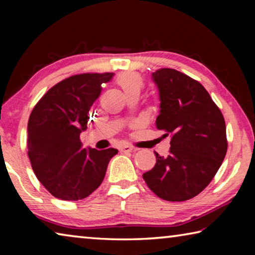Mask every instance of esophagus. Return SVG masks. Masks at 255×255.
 <instances>
[{
    "mask_svg": "<svg viewBox=\"0 0 255 255\" xmlns=\"http://www.w3.org/2000/svg\"><path fill=\"white\" fill-rule=\"evenodd\" d=\"M119 150H120V152H123V153H130L133 150V147L130 145H122L119 147Z\"/></svg>",
    "mask_w": 255,
    "mask_h": 255,
    "instance_id": "obj_1",
    "label": "esophagus"
}]
</instances>
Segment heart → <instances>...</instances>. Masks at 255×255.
<instances>
[{
  "mask_svg": "<svg viewBox=\"0 0 255 255\" xmlns=\"http://www.w3.org/2000/svg\"><path fill=\"white\" fill-rule=\"evenodd\" d=\"M115 83L123 90L126 96L139 94L144 86V79L136 72H122L116 76Z\"/></svg>",
  "mask_w": 255,
  "mask_h": 255,
  "instance_id": "heart-1",
  "label": "heart"
}]
</instances>
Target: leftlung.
<instances>
[{
    "instance_id": "left-lung-1",
    "label": "left lung",
    "mask_w": 255,
    "mask_h": 255,
    "mask_svg": "<svg viewBox=\"0 0 255 255\" xmlns=\"http://www.w3.org/2000/svg\"><path fill=\"white\" fill-rule=\"evenodd\" d=\"M159 91L156 127L171 137L167 157L143 178L158 198L189 200L214 179L227 152L226 125L222 111L199 82L173 68L153 73Z\"/></svg>"
}]
</instances>
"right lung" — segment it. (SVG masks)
<instances>
[{
  "instance_id": "add662e5",
  "label": "right lung",
  "mask_w": 255,
  "mask_h": 255,
  "mask_svg": "<svg viewBox=\"0 0 255 255\" xmlns=\"http://www.w3.org/2000/svg\"><path fill=\"white\" fill-rule=\"evenodd\" d=\"M114 73H83L58 82L30 114L28 156L40 183L62 200H81L105 179L115 148L86 150L80 139L89 110Z\"/></svg>"
}]
</instances>
